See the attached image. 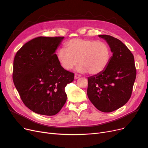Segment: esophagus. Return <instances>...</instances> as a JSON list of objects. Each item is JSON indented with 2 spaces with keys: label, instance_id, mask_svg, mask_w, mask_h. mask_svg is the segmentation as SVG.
I'll return each mask as SVG.
<instances>
[{
  "label": "esophagus",
  "instance_id": "obj_1",
  "mask_svg": "<svg viewBox=\"0 0 148 148\" xmlns=\"http://www.w3.org/2000/svg\"><path fill=\"white\" fill-rule=\"evenodd\" d=\"M80 77H81V76H80V75L75 74V75H74V79H78L79 78H80Z\"/></svg>",
  "mask_w": 148,
  "mask_h": 148
}]
</instances>
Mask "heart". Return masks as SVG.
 Returning a JSON list of instances; mask_svg holds the SVG:
<instances>
[{"label": "heart", "instance_id": "obj_1", "mask_svg": "<svg viewBox=\"0 0 148 148\" xmlns=\"http://www.w3.org/2000/svg\"><path fill=\"white\" fill-rule=\"evenodd\" d=\"M65 47L66 50L60 49L58 51L57 59L60 66L68 71L79 62V72L97 75L104 71L110 60V48L103 42L74 38L68 41Z\"/></svg>", "mask_w": 148, "mask_h": 148}]
</instances>
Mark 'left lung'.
Segmentation results:
<instances>
[{"label":"left lung","instance_id":"left-lung-1","mask_svg":"<svg viewBox=\"0 0 148 148\" xmlns=\"http://www.w3.org/2000/svg\"><path fill=\"white\" fill-rule=\"evenodd\" d=\"M98 36L107 42L113 54L102 73L88 78L87 94L98 110L109 113L128 101L136 80V69L133 54L122 41L110 35Z\"/></svg>","mask_w":148,"mask_h":148}]
</instances>
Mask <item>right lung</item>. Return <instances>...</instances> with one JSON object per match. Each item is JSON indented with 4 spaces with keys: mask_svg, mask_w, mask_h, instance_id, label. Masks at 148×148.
<instances>
[{
    "mask_svg": "<svg viewBox=\"0 0 148 148\" xmlns=\"http://www.w3.org/2000/svg\"><path fill=\"white\" fill-rule=\"evenodd\" d=\"M64 39L37 37L15 54L14 85L23 103L36 113L54 115L66 103L65 88L74 80V74L60 66L55 53Z\"/></svg>",
    "mask_w": 148,
    "mask_h": 148,
    "instance_id": "obj_1",
    "label": "right lung"
}]
</instances>
